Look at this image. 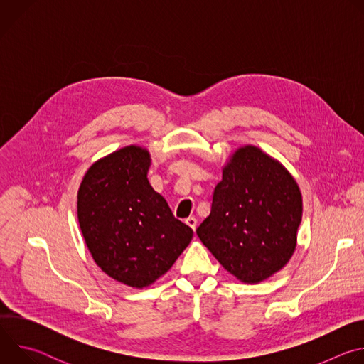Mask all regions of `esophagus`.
<instances>
[{"label": "esophagus", "mask_w": 364, "mask_h": 364, "mask_svg": "<svg viewBox=\"0 0 364 364\" xmlns=\"http://www.w3.org/2000/svg\"><path fill=\"white\" fill-rule=\"evenodd\" d=\"M186 223H187L193 230H196V228H197V220H196V218H193V216L187 218V219H186Z\"/></svg>", "instance_id": "obj_1"}]
</instances>
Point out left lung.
I'll use <instances>...</instances> for the list:
<instances>
[{
	"label": "left lung",
	"mask_w": 364,
	"mask_h": 364,
	"mask_svg": "<svg viewBox=\"0 0 364 364\" xmlns=\"http://www.w3.org/2000/svg\"><path fill=\"white\" fill-rule=\"evenodd\" d=\"M302 196L292 174L256 145L237 146L222 167L210 215L197 236L245 284L281 271L296 247Z\"/></svg>",
	"instance_id": "1"
}]
</instances>
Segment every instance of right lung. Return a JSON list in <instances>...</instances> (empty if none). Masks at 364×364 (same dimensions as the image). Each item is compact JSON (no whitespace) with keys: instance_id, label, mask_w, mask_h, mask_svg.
<instances>
[{"instance_id":"right-lung-1","label":"right lung","mask_w":364,"mask_h":364,"mask_svg":"<svg viewBox=\"0 0 364 364\" xmlns=\"http://www.w3.org/2000/svg\"><path fill=\"white\" fill-rule=\"evenodd\" d=\"M151 154L132 144L96 160L77 191V220L95 264L115 281L146 288L193 239L148 181Z\"/></svg>"}]
</instances>
